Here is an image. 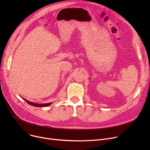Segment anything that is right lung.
Instances as JSON below:
<instances>
[{"label":"right lung","instance_id":"right-lung-1","mask_svg":"<svg viewBox=\"0 0 150 150\" xmlns=\"http://www.w3.org/2000/svg\"><path fill=\"white\" fill-rule=\"evenodd\" d=\"M23 100H24L26 102H27V103L32 105V106H36V107H45V106H49L52 104V103H45V104H37V103H32V102H30L24 98H23Z\"/></svg>","mask_w":150,"mask_h":150}]
</instances>
